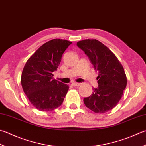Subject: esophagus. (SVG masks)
<instances>
[{
  "label": "esophagus",
  "mask_w": 146,
  "mask_h": 146,
  "mask_svg": "<svg viewBox=\"0 0 146 146\" xmlns=\"http://www.w3.org/2000/svg\"><path fill=\"white\" fill-rule=\"evenodd\" d=\"M80 83H78V82H72V85L73 86H80Z\"/></svg>",
  "instance_id": "obj_1"
}]
</instances>
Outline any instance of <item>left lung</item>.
<instances>
[{
  "mask_svg": "<svg viewBox=\"0 0 146 146\" xmlns=\"http://www.w3.org/2000/svg\"><path fill=\"white\" fill-rule=\"evenodd\" d=\"M98 72V86L92 95L83 99L88 108L96 113L111 111L119 102L127 83L124 68L114 54L96 39L82 40L77 43Z\"/></svg>",
  "mask_w": 146,
  "mask_h": 146,
  "instance_id": "obj_1",
  "label": "left lung"
}]
</instances>
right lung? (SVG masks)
<instances>
[{
    "label": "right lung",
    "instance_id": "right-lung-1",
    "mask_svg": "<svg viewBox=\"0 0 146 146\" xmlns=\"http://www.w3.org/2000/svg\"><path fill=\"white\" fill-rule=\"evenodd\" d=\"M72 42L53 39L44 44L27 60L21 77L23 92L40 111H53L62 105L68 85L53 78L62 56Z\"/></svg>",
    "mask_w": 146,
    "mask_h": 146
}]
</instances>
